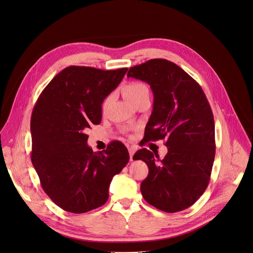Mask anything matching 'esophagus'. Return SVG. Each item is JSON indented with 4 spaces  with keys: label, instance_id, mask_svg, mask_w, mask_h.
I'll list each match as a JSON object with an SVG mask.
<instances>
[{
    "label": "esophagus",
    "instance_id": "34e87169",
    "mask_svg": "<svg viewBox=\"0 0 253 253\" xmlns=\"http://www.w3.org/2000/svg\"><path fill=\"white\" fill-rule=\"evenodd\" d=\"M128 150H129V156H130V161L132 162L133 161V156H134V154H135V147H133V146H130V147H128Z\"/></svg>",
    "mask_w": 253,
    "mask_h": 253
}]
</instances>
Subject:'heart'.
Listing matches in <instances>:
<instances>
[{
	"instance_id": "1",
	"label": "heart",
	"mask_w": 253,
	"mask_h": 253,
	"mask_svg": "<svg viewBox=\"0 0 253 253\" xmlns=\"http://www.w3.org/2000/svg\"><path fill=\"white\" fill-rule=\"evenodd\" d=\"M123 94L127 100H129L130 103L135 102L136 99L140 98L141 96L145 94H149L148 87L145 85V84L141 82H132L127 84V85L123 89ZM109 99H107L104 103V108L107 107Z\"/></svg>"
}]
</instances>
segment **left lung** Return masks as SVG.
Returning <instances> with one entry per match:
<instances>
[{
  "instance_id": "left-lung-1",
  "label": "left lung",
  "mask_w": 253,
  "mask_h": 253,
  "mask_svg": "<svg viewBox=\"0 0 253 253\" xmlns=\"http://www.w3.org/2000/svg\"><path fill=\"white\" fill-rule=\"evenodd\" d=\"M127 77L148 83L154 92L144 142L166 139L168 147L163 160L146 148L133 156L148 167L141 194L163 211H183L203 195L212 169L214 121L208 98L190 75L165 59L131 67Z\"/></svg>"
}]
</instances>
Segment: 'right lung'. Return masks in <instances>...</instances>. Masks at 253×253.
Returning <instances> with one entry per match:
<instances>
[{"instance_id": "1", "label": "right lung", "mask_w": 253, "mask_h": 253, "mask_svg": "<svg viewBox=\"0 0 253 253\" xmlns=\"http://www.w3.org/2000/svg\"><path fill=\"white\" fill-rule=\"evenodd\" d=\"M127 70L67 67L47 84L33 108L31 162L43 191L64 211L83 213L105 205L113 177L129 162L123 143L115 141L93 153L86 134L102 121L104 99Z\"/></svg>"}]
</instances>
